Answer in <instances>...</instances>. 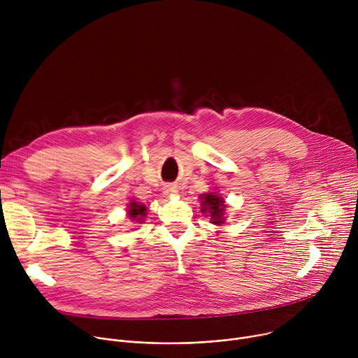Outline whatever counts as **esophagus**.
I'll return each mask as SVG.
<instances>
[{
	"instance_id": "obj_1",
	"label": "esophagus",
	"mask_w": 358,
	"mask_h": 358,
	"mask_svg": "<svg viewBox=\"0 0 358 358\" xmlns=\"http://www.w3.org/2000/svg\"><path fill=\"white\" fill-rule=\"evenodd\" d=\"M178 192V189H177V187H174V185H166V188H164V194L166 195H174V194H177Z\"/></svg>"
}]
</instances>
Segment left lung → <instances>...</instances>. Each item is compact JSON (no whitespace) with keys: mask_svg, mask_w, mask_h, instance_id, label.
<instances>
[{"mask_svg":"<svg viewBox=\"0 0 358 358\" xmlns=\"http://www.w3.org/2000/svg\"><path fill=\"white\" fill-rule=\"evenodd\" d=\"M202 206H206L208 208H210V214H211V220H213V224H218L221 225L224 221H222V215H224V208H225V203H224V199L220 198L218 195H214V194H203V202ZM202 211H207V209L203 207Z\"/></svg>","mask_w":358,"mask_h":358,"instance_id":"8db88e82","label":"left lung"}]
</instances>
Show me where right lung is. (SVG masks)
<instances>
[{"label":"right lung","instance_id":"1","mask_svg":"<svg viewBox=\"0 0 358 358\" xmlns=\"http://www.w3.org/2000/svg\"><path fill=\"white\" fill-rule=\"evenodd\" d=\"M145 215V207L140 206L137 202L130 203V210H129V217L134 221H143V217Z\"/></svg>","mask_w":358,"mask_h":358}]
</instances>
